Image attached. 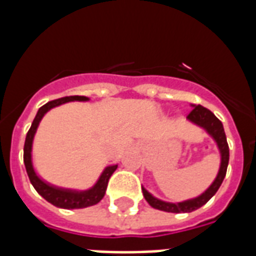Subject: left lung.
<instances>
[{
    "mask_svg": "<svg viewBox=\"0 0 256 256\" xmlns=\"http://www.w3.org/2000/svg\"><path fill=\"white\" fill-rule=\"evenodd\" d=\"M192 106H194V108L187 116V120H190L195 124H198V126L204 128L216 142L219 152H220V168H219V172L214 182H212V184L202 195H199L198 198L188 199V200H184V202L180 203L164 202L160 199L154 198L148 190H144V187H142L144 199L148 200L150 206L156 208V210L166 211V212H191V211L196 210L199 207H202L203 204H206L214 196L215 192L218 191V188L222 184L223 179L226 176L228 158H230V150H228V144H227V138L226 134H224L222 122L208 108H203L200 104H192Z\"/></svg>",
    "mask_w": 256,
    "mask_h": 256,
    "instance_id": "8db88e82",
    "label": "left lung"
}]
</instances>
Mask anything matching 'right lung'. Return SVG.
<instances>
[{
	"instance_id": "obj_1",
	"label": "right lung",
	"mask_w": 256,
	"mask_h": 256,
	"mask_svg": "<svg viewBox=\"0 0 256 256\" xmlns=\"http://www.w3.org/2000/svg\"><path fill=\"white\" fill-rule=\"evenodd\" d=\"M70 100H88V96H64V98H58V100H50L46 104H44L42 108H40L37 116L34 118L33 124L30 126L29 132L26 134L25 146H24V164H25L26 172L29 176L30 182L33 184V187L37 190V192L41 195L42 198H45L46 200L56 207L60 208H85L88 206H94L100 202V199L104 196L106 188H108V179L112 176V174L116 170L118 164L114 166H108L104 170V172L100 174L98 182L86 191H73V190H65V188H58L54 187L49 183L44 182L33 168V164H32V144H33L34 134L37 132V128L40 122H41L42 116H45L46 112H49L50 108L60 106V104H65V102H70Z\"/></svg>"
}]
</instances>
